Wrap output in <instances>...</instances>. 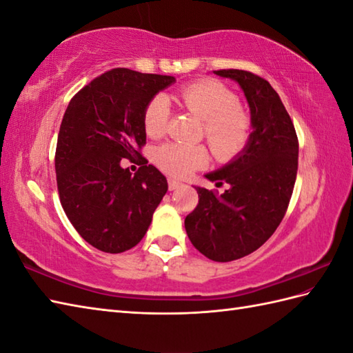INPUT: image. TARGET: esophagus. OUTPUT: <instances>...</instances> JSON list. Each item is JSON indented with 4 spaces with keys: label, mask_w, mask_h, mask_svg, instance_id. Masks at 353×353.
<instances>
[{
    "label": "esophagus",
    "mask_w": 353,
    "mask_h": 353,
    "mask_svg": "<svg viewBox=\"0 0 353 353\" xmlns=\"http://www.w3.org/2000/svg\"><path fill=\"white\" fill-rule=\"evenodd\" d=\"M181 186H182L181 182L174 181V179H168V190H170V191H174V190H177V188H181Z\"/></svg>",
    "instance_id": "esophagus-1"
}]
</instances>
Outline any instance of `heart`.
I'll return each mask as SVG.
<instances>
[{
	"instance_id": "b5f03b06",
	"label": "heart",
	"mask_w": 353,
	"mask_h": 353,
	"mask_svg": "<svg viewBox=\"0 0 353 353\" xmlns=\"http://www.w3.org/2000/svg\"><path fill=\"white\" fill-rule=\"evenodd\" d=\"M179 100L203 121V134L214 156L230 161L241 154L252 138L253 123L250 115L238 104V97L221 81L200 80L183 86ZM170 119V101L165 95H154L147 103L142 115L144 130L150 138H161ZM157 167L172 177H188L191 172L205 167L208 152L203 145H188L167 142L154 150Z\"/></svg>"
}]
</instances>
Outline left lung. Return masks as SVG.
I'll use <instances>...</instances> for the list:
<instances>
[{"instance_id": "obj_1", "label": "left lung", "mask_w": 353, "mask_h": 353, "mask_svg": "<svg viewBox=\"0 0 353 353\" xmlns=\"http://www.w3.org/2000/svg\"><path fill=\"white\" fill-rule=\"evenodd\" d=\"M214 74L238 81L250 106L253 132L249 144L226 167L206 174L221 196L199 188V205L186 215L192 245L216 262L244 258L274 234L294 190L299 141L279 95L256 74L219 70Z\"/></svg>"}]
</instances>
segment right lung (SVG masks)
Returning a JSON list of instances; mask_svg holds the SVG:
<instances>
[{"label": "right lung", "instance_id": "obj_1", "mask_svg": "<svg viewBox=\"0 0 353 353\" xmlns=\"http://www.w3.org/2000/svg\"><path fill=\"white\" fill-rule=\"evenodd\" d=\"M172 81L114 68L81 88L65 112L54 157L59 199L74 229L101 252L137 245L168 190L141 150L147 103ZM123 159L140 165L134 175L121 167Z\"/></svg>", "mask_w": 353, "mask_h": 353}]
</instances>
